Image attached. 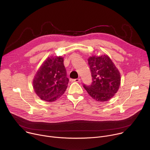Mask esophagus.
Listing matches in <instances>:
<instances>
[{
	"label": "esophagus",
	"mask_w": 150,
	"mask_h": 150,
	"mask_svg": "<svg viewBox=\"0 0 150 150\" xmlns=\"http://www.w3.org/2000/svg\"><path fill=\"white\" fill-rule=\"evenodd\" d=\"M72 81L74 82H79L81 81V79L79 78H77V79H74L72 80Z\"/></svg>",
	"instance_id": "esophagus-1"
}]
</instances>
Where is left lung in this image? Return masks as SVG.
Masks as SVG:
<instances>
[{
  "label": "left lung",
  "instance_id": "8db88e82",
  "mask_svg": "<svg viewBox=\"0 0 150 150\" xmlns=\"http://www.w3.org/2000/svg\"><path fill=\"white\" fill-rule=\"evenodd\" d=\"M93 82L90 86L83 85L88 94L97 101H107L117 92L120 74L112 59L105 54L92 56L88 59Z\"/></svg>",
  "mask_w": 150,
  "mask_h": 150
}]
</instances>
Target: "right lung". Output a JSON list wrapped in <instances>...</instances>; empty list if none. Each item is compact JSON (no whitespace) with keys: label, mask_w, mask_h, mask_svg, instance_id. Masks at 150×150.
I'll return each mask as SVG.
<instances>
[{"label":"right lung","mask_w":150,"mask_h":150,"mask_svg":"<svg viewBox=\"0 0 150 150\" xmlns=\"http://www.w3.org/2000/svg\"><path fill=\"white\" fill-rule=\"evenodd\" d=\"M69 79L62 56L48 57L39 68L33 81V89L42 100L53 102L66 91Z\"/></svg>","instance_id":"1"}]
</instances>
